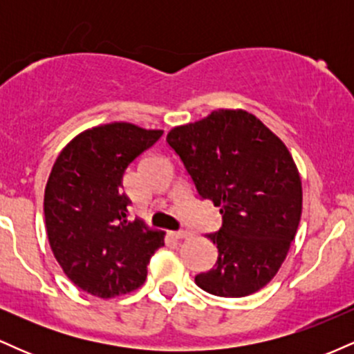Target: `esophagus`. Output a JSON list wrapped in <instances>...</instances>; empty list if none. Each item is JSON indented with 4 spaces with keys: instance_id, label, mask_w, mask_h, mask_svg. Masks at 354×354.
Masks as SVG:
<instances>
[{
    "instance_id": "esophagus-1",
    "label": "esophagus",
    "mask_w": 354,
    "mask_h": 354,
    "mask_svg": "<svg viewBox=\"0 0 354 354\" xmlns=\"http://www.w3.org/2000/svg\"><path fill=\"white\" fill-rule=\"evenodd\" d=\"M173 236L176 238V239H185V238H189L191 233H189L188 230H181V231H174Z\"/></svg>"
}]
</instances>
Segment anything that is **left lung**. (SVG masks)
Segmentation results:
<instances>
[{"label":"left lung","mask_w":354,"mask_h":354,"mask_svg":"<svg viewBox=\"0 0 354 354\" xmlns=\"http://www.w3.org/2000/svg\"><path fill=\"white\" fill-rule=\"evenodd\" d=\"M203 200L223 225L208 238L218 261L196 274L201 290L243 298L266 286L281 268L303 208L301 178L278 136L245 109H216L166 136Z\"/></svg>","instance_id":"1"}]
</instances>
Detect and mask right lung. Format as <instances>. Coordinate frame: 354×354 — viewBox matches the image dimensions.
Returning <instances> with one entry per match:
<instances>
[{
  "label": "right lung",
  "mask_w": 354,
  "mask_h": 354,
  "mask_svg": "<svg viewBox=\"0 0 354 354\" xmlns=\"http://www.w3.org/2000/svg\"><path fill=\"white\" fill-rule=\"evenodd\" d=\"M161 129L133 123L95 126L63 148L44 188L50 246L64 274L80 290L115 298L140 288L165 233L141 219L129 221L123 174L160 140Z\"/></svg>",
  "instance_id": "1"
}]
</instances>
